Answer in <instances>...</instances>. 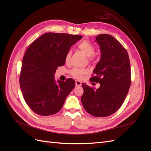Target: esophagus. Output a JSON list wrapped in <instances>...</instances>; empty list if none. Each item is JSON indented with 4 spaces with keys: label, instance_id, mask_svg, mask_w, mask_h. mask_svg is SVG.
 <instances>
[{
    "label": "esophagus",
    "instance_id": "34e87169",
    "mask_svg": "<svg viewBox=\"0 0 151 151\" xmlns=\"http://www.w3.org/2000/svg\"><path fill=\"white\" fill-rule=\"evenodd\" d=\"M75 84H76V87H77V86H81L82 85V82L78 81H75Z\"/></svg>",
    "mask_w": 151,
    "mask_h": 151
}]
</instances>
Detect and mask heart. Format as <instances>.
<instances>
[{
	"label": "heart",
	"mask_w": 151,
	"mask_h": 151,
	"mask_svg": "<svg viewBox=\"0 0 151 151\" xmlns=\"http://www.w3.org/2000/svg\"><path fill=\"white\" fill-rule=\"evenodd\" d=\"M78 49L89 57V62H91V61L93 60L95 58V47L91 43L86 40L82 41L78 45ZM70 57H71V51L69 50L66 53L65 56V63H68L69 62ZM70 74L75 78L82 80L84 77L85 75H88V70L86 69L73 68L70 70Z\"/></svg>",
	"instance_id": "b5f03b06"
}]
</instances>
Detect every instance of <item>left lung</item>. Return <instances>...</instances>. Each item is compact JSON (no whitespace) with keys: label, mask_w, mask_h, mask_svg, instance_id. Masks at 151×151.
Instances as JSON below:
<instances>
[{"label":"left lung","mask_w":151,"mask_h":151,"mask_svg":"<svg viewBox=\"0 0 151 151\" xmlns=\"http://www.w3.org/2000/svg\"><path fill=\"white\" fill-rule=\"evenodd\" d=\"M101 58L93 70L90 81L100 83L95 89L83 84L81 101L86 111L95 117H108L119 108L131 84L129 54L125 48L109 34L96 37Z\"/></svg>","instance_id":"1"}]
</instances>
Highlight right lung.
Returning <instances> with one entry per match:
<instances>
[{
  "mask_svg": "<svg viewBox=\"0 0 151 151\" xmlns=\"http://www.w3.org/2000/svg\"><path fill=\"white\" fill-rule=\"evenodd\" d=\"M82 36L49 32L28 47L22 59L19 84L25 102L34 113L48 116L62 109L66 97L75 88L72 78L56 84L54 75L65 64L70 47Z\"/></svg>",
  "mask_w": 151,
  "mask_h": 151,
  "instance_id": "right-lung-1",
  "label": "right lung"
}]
</instances>
